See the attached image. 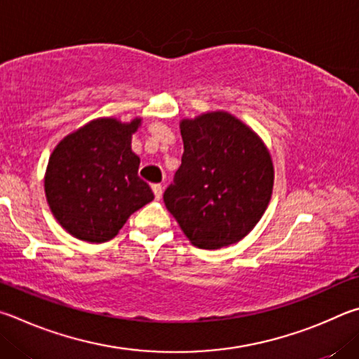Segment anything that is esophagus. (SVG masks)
Listing matches in <instances>:
<instances>
[{"label": "esophagus", "instance_id": "1", "mask_svg": "<svg viewBox=\"0 0 359 359\" xmlns=\"http://www.w3.org/2000/svg\"><path fill=\"white\" fill-rule=\"evenodd\" d=\"M151 187H153V192H154L156 200H161V197H162V186L161 184H153Z\"/></svg>", "mask_w": 359, "mask_h": 359}]
</instances>
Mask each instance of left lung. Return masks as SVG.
Segmentation results:
<instances>
[{
	"instance_id": "8db88e82",
	"label": "left lung",
	"mask_w": 359,
	"mask_h": 359,
	"mask_svg": "<svg viewBox=\"0 0 359 359\" xmlns=\"http://www.w3.org/2000/svg\"><path fill=\"white\" fill-rule=\"evenodd\" d=\"M184 153L163 203L194 246L243 240L268 208L274 167L265 143L227 111L180 123Z\"/></svg>"
}]
</instances>
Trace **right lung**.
<instances>
[{"instance_id":"obj_1","label":"right lung","mask_w":359,"mask_h":359,"mask_svg":"<svg viewBox=\"0 0 359 359\" xmlns=\"http://www.w3.org/2000/svg\"><path fill=\"white\" fill-rule=\"evenodd\" d=\"M142 119H93L56 144L46 172V197L56 221L88 243L115 238L132 212L154 198L138 178L132 134Z\"/></svg>"}]
</instances>
